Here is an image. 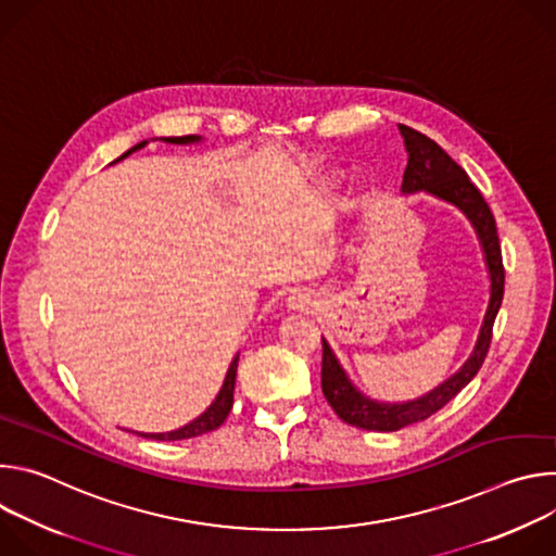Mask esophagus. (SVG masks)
<instances>
[{
    "instance_id": "34e87169",
    "label": "esophagus",
    "mask_w": 556,
    "mask_h": 556,
    "mask_svg": "<svg viewBox=\"0 0 556 556\" xmlns=\"http://www.w3.org/2000/svg\"><path fill=\"white\" fill-rule=\"evenodd\" d=\"M290 305L292 307H296V309H309L312 305H314V301H312V296L309 294H294L292 299H290Z\"/></svg>"
}]
</instances>
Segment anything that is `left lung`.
Segmentation results:
<instances>
[{
    "label": "left lung",
    "mask_w": 556,
    "mask_h": 556,
    "mask_svg": "<svg viewBox=\"0 0 556 556\" xmlns=\"http://www.w3.org/2000/svg\"><path fill=\"white\" fill-rule=\"evenodd\" d=\"M399 129L405 138V147L409 153L401 191L403 193L429 191L459 206L466 213V217L472 222L475 230L480 235V242L486 255V264L491 273V303L484 316L478 343H475V350L470 358L464 363V367L455 376H451L446 382H442L438 389H433L431 393L407 405H380L365 399L361 391L354 389V384L341 369L326 339H321L324 341L321 387H324L326 401L343 422L358 429H367V431H399L407 425L427 420L429 416L440 412L448 401H453L455 395L475 378V374L480 371L491 348L493 324L504 299V262H502L500 235H497L493 211L486 204L484 195L435 140H431L429 136L407 125H399Z\"/></svg>",
    "instance_id": "obj_1"
}]
</instances>
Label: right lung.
<instances>
[{"mask_svg":"<svg viewBox=\"0 0 556 556\" xmlns=\"http://www.w3.org/2000/svg\"><path fill=\"white\" fill-rule=\"evenodd\" d=\"M167 142H174V144H187V142H195V140H200V136H176V138H165ZM147 144V140L144 142H138L136 147H131L127 153H123L118 161H123V157H127L129 153H134V151H138L140 147H144ZM116 163V161H114ZM237 358L240 356H235L232 358V363H230V367H228V371H226V378H224V384H222V389H219V393H217V399L213 401V405L200 416V418H195L191 425H187V427H182V429H178V431H172V433H151V435H147V438H155V440H187V438H195V435H202V433H208V431H213V429H217L224 420H226V416L230 414V409H232V391H235V374H237Z\"/></svg>","mask_w":556,"mask_h":556,"instance_id":"right-lung-1","label":"right lung"}]
</instances>
